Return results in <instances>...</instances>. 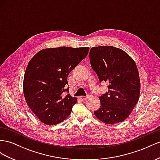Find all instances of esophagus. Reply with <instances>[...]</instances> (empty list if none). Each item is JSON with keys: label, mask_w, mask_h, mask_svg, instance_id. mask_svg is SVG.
<instances>
[{"label": "esophagus", "mask_w": 160, "mask_h": 160, "mask_svg": "<svg viewBox=\"0 0 160 160\" xmlns=\"http://www.w3.org/2000/svg\"><path fill=\"white\" fill-rule=\"evenodd\" d=\"M79 98H80V99H81L82 101H84L86 99H87V96H80Z\"/></svg>", "instance_id": "34e87169"}]
</instances>
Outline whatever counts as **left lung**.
I'll use <instances>...</instances> for the list:
<instances>
[{
  "label": "left lung",
  "instance_id": "1",
  "mask_svg": "<svg viewBox=\"0 0 160 160\" xmlns=\"http://www.w3.org/2000/svg\"><path fill=\"white\" fill-rule=\"evenodd\" d=\"M89 58L100 82L109 84L108 91L99 97L101 107L94 114L105 124L123 122L132 112L140 95L136 63L128 53L112 46L92 47Z\"/></svg>",
  "mask_w": 160,
  "mask_h": 160
}]
</instances>
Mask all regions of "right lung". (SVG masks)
Here are the masks:
<instances>
[{
	"instance_id": "obj_1",
	"label": "right lung",
	"mask_w": 160,
	"mask_h": 160,
	"mask_svg": "<svg viewBox=\"0 0 160 160\" xmlns=\"http://www.w3.org/2000/svg\"><path fill=\"white\" fill-rule=\"evenodd\" d=\"M89 47L44 48L29 61L23 90L26 103L38 119L47 125L63 122L70 114L77 99L69 93L68 76L87 56Z\"/></svg>"
}]
</instances>
